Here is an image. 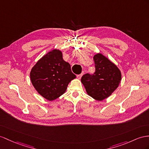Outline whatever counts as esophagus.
Returning a JSON list of instances; mask_svg holds the SVG:
<instances>
[{"label":"esophagus","mask_w":149,"mask_h":149,"mask_svg":"<svg viewBox=\"0 0 149 149\" xmlns=\"http://www.w3.org/2000/svg\"><path fill=\"white\" fill-rule=\"evenodd\" d=\"M82 74H79V75H77V77L78 79H81V78L82 77Z\"/></svg>","instance_id":"1"}]
</instances>
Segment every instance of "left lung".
I'll list each match as a JSON object with an SVG mask.
<instances>
[{"mask_svg": "<svg viewBox=\"0 0 149 149\" xmlns=\"http://www.w3.org/2000/svg\"><path fill=\"white\" fill-rule=\"evenodd\" d=\"M93 59L96 71L93 75H84L81 82L89 96L101 101L111 96L119 86L121 73L115 64L101 53L94 55Z\"/></svg>", "mask_w": 149, "mask_h": 149, "instance_id": "obj_1", "label": "left lung"}]
</instances>
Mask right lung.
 Instances as JSON below:
<instances>
[{"mask_svg": "<svg viewBox=\"0 0 149 149\" xmlns=\"http://www.w3.org/2000/svg\"><path fill=\"white\" fill-rule=\"evenodd\" d=\"M76 78L62 52L53 49L38 61L30 72V79L37 93L52 101L63 94L68 84Z\"/></svg>", "mask_w": 149, "mask_h": 149, "instance_id": "right-lung-1", "label": "right lung"}]
</instances>
